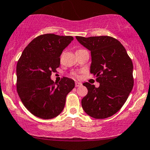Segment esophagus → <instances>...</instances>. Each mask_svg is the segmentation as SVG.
<instances>
[{
  "label": "esophagus",
  "instance_id": "esophagus-1",
  "mask_svg": "<svg viewBox=\"0 0 150 150\" xmlns=\"http://www.w3.org/2000/svg\"><path fill=\"white\" fill-rule=\"evenodd\" d=\"M82 84H81V82H79V81H76L75 82V86L76 87H79V86H81Z\"/></svg>",
  "mask_w": 150,
  "mask_h": 150
}]
</instances>
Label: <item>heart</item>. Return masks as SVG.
Returning a JSON list of instances; mask_svg holds the SVG:
<instances>
[{"label": "heart", "instance_id": "b5f03b06", "mask_svg": "<svg viewBox=\"0 0 150 150\" xmlns=\"http://www.w3.org/2000/svg\"><path fill=\"white\" fill-rule=\"evenodd\" d=\"M74 75H75V76H77V74H74Z\"/></svg>", "mask_w": 150, "mask_h": 150}]
</instances>
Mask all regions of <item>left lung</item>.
Returning <instances> with one entry per match:
<instances>
[{
	"mask_svg": "<svg viewBox=\"0 0 150 150\" xmlns=\"http://www.w3.org/2000/svg\"><path fill=\"white\" fill-rule=\"evenodd\" d=\"M79 43L91 51L90 73L100 86L85 82L88 93L81 100L89 116L104 119L114 115L125 103L134 86L133 64L117 39L108 36L76 37Z\"/></svg>",
	"mask_w": 150,
	"mask_h": 150,
	"instance_id": "obj_1",
	"label": "left lung"
}]
</instances>
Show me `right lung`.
I'll list each match as a JSON object with an SVG mask.
<instances>
[{
	"instance_id": "add662e5",
	"label": "right lung",
	"mask_w": 150,
	"mask_h": 150,
	"mask_svg": "<svg viewBox=\"0 0 150 150\" xmlns=\"http://www.w3.org/2000/svg\"><path fill=\"white\" fill-rule=\"evenodd\" d=\"M73 40L71 36L45 34L36 37L22 52L16 66V90L28 111L42 119H51L63 111L66 96L75 81L63 77L54 83L50 78L60 65L62 51Z\"/></svg>"
}]
</instances>
